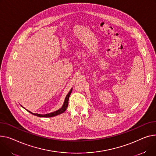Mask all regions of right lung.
<instances>
[{
	"label": "right lung",
	"mask_w": 156,
	"mask_h": 156,
	"mask_svg": "<svg viewBox=\"0 0 156 156\" xmlns=\"http://www.w3.org/2000/svg\"><path fill=\"white\" fill-rule=\"evenodd\" d=\"M72 90H73V88H71V89L70 90V91H69V93H68V94H67V95H66V98H65V101H64V103H63V105H62L61 108H59V110H56V111L53 112H51V113H46V114H39V113H34L31 112L29 111L28 110L26 109V108H24L22 105H21V106H22L24 108H25L27 112H29V113H30L31 114H33V115H36V116H37V117H55V116H56V115H59V114L63 113V112H65V110H66V108H67V107H68V100H69V96H70V95H71V91H72Z\"/></svg>",
	"instance_id": "1"
}]
</instances>
